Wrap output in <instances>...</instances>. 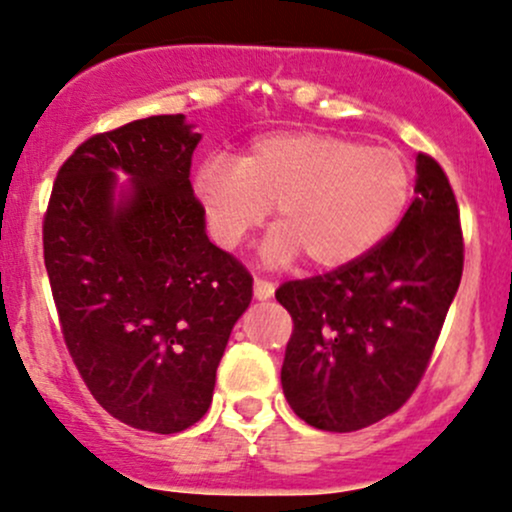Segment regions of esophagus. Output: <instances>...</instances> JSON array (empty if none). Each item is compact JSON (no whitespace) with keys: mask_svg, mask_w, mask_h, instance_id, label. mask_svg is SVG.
Listing matches in <instances>:
<instances>
[{"mask_svg":"<svg viewBox=\"0 0 512 512\" xmlns=\"http://www.w3.org/2000/svg\"><path fill=\"white\" fill-rule=\"evenodd\" d=\"M274 296V284L267 279H260V276H255V298L257 301H269V298Z\"/></svg>","mask_w":512,"mask_h":512,"instance_id":"obj_1","label":"esophagus"}]
</instances>
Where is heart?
<instances>
[{
    "label": "heart",
    "mask_w": 512,
    "mask_h": 512,
    "mask_svg": "<svg viewBox=\"0 0 512 512\" xmlns=\"http://www.w3.org/2000/svg\"><path fill=\"white\" fill-rule=\"evenodd\" d=\"M409 190V166L397 151L322 132L267 134L236 166L211 158L195 178L221 245L236 248L272 207L269 260L303 255L317 269L344 267L373 250L395 228Z\"/></svg>",
    "instance_id": "b5f03b06"
}]
</instances>
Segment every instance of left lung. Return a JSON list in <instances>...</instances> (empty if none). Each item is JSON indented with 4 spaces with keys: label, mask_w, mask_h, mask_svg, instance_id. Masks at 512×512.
Here are the masks:
<instances>
[{
    "label": "left lung",
    "mask_w": 512,
    "mask_h": 512,
    "mask_svg": "<svg viewBox=\"0 0 512 512\" xmlns=\"http://www.w3.org/2000/svg\"><path fill=\"white\" fill-rule=\"evenodd\" d=\"M416 197L356 262L284 281L281 387L305 424L349 433L395 414L424 378L464 267L460 209L433 156L416 158Z\"/></svg>",
    "instance_id": "left-lung-1"
}]
</instances>
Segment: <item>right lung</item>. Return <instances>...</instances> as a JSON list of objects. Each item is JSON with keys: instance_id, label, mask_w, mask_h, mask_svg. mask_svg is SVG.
Masks as SVG:
<instances>
[{"instance_id": "add662e5", "label": "right lung", "mask_w": 512, "mask_h": 512, "mask_svg": "<svg viewBox=\"0 0 512 512\" xmlns=\"http://www.w3.org/2000/svg\"><path fill=\"white\" fill-rule=\"evenodd\" d=\"M182 115L88 137L57 170L43 255L60 330L81 380L122 424L180 433L207 414L252 276L204 233ZM113 169L133 178L114 204Z\"/></svg>"}]
</instances>
